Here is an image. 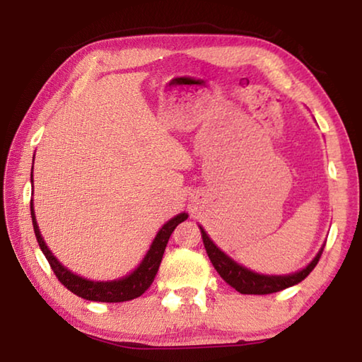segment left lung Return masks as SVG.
Masks as SVG:
<instances>
[{"label": "left lung", "mask_w": 362, "mask_h": 362, "mask_svg": "<svg viewBox=\"0 0 362 362\" xmlns=\"http://www.w3.org/2000/svg\"><path fill=\"white\" fill-rule=\"evenodd\" d=\"M201 236H203V243L206 247V252L209 255L214 268L217 269V273L222 276L226 283H228L233 289H236L241 293H250V296H267V293L279 292L287 287L298 284L300 281H303L308 274L313 272V268L317 265V262L321 259L322 249L316 254V257L311 260L308 265L300 272L291 273V274H260L255 272H250L249 268L240 265L228 255L222 252L216 244L211 241V238L207 236L203 226H199Z\"/></svg>", "instance_id": "1"}]
</instances>
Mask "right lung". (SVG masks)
<instances>
[{
    "instance_id": "right-lung-1",
    "label": "right lung",
    "mask_w": 362,
    "mask_h": 362,
    "mask_svg": "<svg viewBox=\"0 0 362 362\" xmlns=\"http://www.w3.org/2000/svg\"><path fill=\"white\" fill-rule=\"evenodd\" d=\"M32 182H33V168H32ZM30 211H32V220H33V230L36 241H38L42 254L46 255V259L51 265L52 272L56 273L57 279L62 283L66 289L76 293L78 297L90 300V302H107V303H118V302H127V300L137 298L148 289L151 286L153 279H155L159 263L163 260V254L166 250L168 241L175 226L182 223L183 220L188 218V214L182 212L179 216H175L163 225V228L156 233L155 240H153L148 252L144 257V260L140 262V265L134 269L132 273L127 276L115 281H90L78 276L69 268H65L56 257L52 255L51 250L46 246L45 240H42L38 223H36L33 203H30Z\"/></svg>"
}]
</instances>
